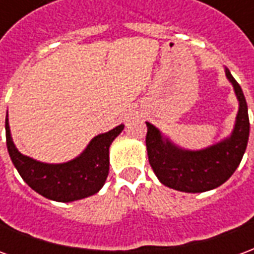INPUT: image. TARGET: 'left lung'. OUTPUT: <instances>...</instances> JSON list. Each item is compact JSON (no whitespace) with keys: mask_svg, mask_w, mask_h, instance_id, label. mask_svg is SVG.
Wrapping results in <instances>:
<instances>
[{"mask_svg":"<svg viewBox=\"0 0 254 254\" xmlns=\"http://www.w3.org/2000/svg\"><path fill=\"white\" fill-rule=\"evenodd\" d=\"M226 76L233 83L240 110L231 136L222 143L201 151H185L162 137L147 122V152L149 165L166 187L188 193H201L220 187L233 176L245 154L249 140V116L245 95L229 69Z\"/></svg>","mask_w":254,"mask_h":254,"instance_id":"8db88e82","label":"left lung"}]
</instances>
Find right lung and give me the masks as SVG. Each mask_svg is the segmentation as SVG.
Listing matches in <instances>:
<instances>
[{"label":"right lung","mask_w":254,"mask_h":254,"mask_svg":"<svg viewBox=\"0 0 254 254\" xmlns=\"http://www.w3.org/2000/svg\"><path fill=\"white\" fill-rule=\"evenodd\" d=\"M122 129L124 125H120L94 137L76 159L63 165H47L20 154L10 137L8 117L5 120L9 156L21 178L36 193L61 202L80 200L99 191L109 174L110 144Z\"/></svg>","instance_id":"obj_1"}]
</instances>
